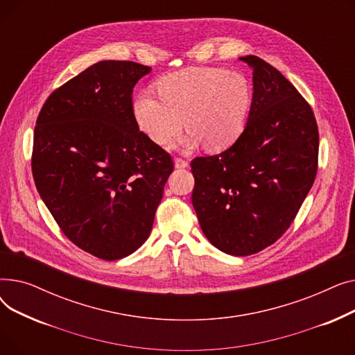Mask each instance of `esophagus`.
Masks as SVG:
<instances>
[{
  "label": "esophagus",
  "mask_w": 355,
  "mask_h": 355,
  "mask_svg": "<svg viewBox=\"0 0 355 355\" xmlns=\"http://www.w3.org/2000/svg\"><path fill=\"white\" fill-rule=\"evenodd\" d=\"M174 162H175L177 168H187L189 166V161L184 159V158H180V157H177Z\"/></svg>",
  "instance_id": "34e87169"
}]
</instances>
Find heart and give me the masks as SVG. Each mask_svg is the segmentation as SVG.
I'll return each instance as SVG.
<instances>
[{"label": "heart", "instance_id": "heart-1", "mask_svg": "<svg viewBox=\"0 0 355 355\" xmlns=\"http://www.w3.org/2000/svg\"><path fill=\"white\" fill-rule=\"evenodd\" d=\"M157 87L159 98L141 93L134 103L138 125L155 144L170 145L185 126L184 146L202 142L209 151H221L243 134L252 107V89L243 74L194 67L168 74Z\"/></svg>", "mask_w": 355, "mask_h": 355}]
</instances>
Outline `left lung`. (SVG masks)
Wrapping results in <instances>:
<instances>
[{"mask_svg": "<svg viewBox=\"0 0 355 355\" xmlns=\"http://www.w3.org/2000/svg\"><path fill=\"white\" fill-rule=\"evenodd\" d=\"M243 134L226 151L191 161L193 207L218 250L254 254L291 227L318 171V125L296 87L257 55Z\"/></svg>", "mask_w": 355, "mask_h": 355, "instance_id": "left-lung-1", "label": "left lung"}]
</instances>
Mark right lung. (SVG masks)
<instances>
[{
  "instance_id": "right-lung-1",
  "label": "right lung",
  "mask_w": 355,
  "mask_h": 355,
  "mask_svg": "<svg viewBox=\"0 0 355 355\" xmlns=\"http://www.w3.org/2000/svg\"><path fill=\"white\" fill-rule=\"evenodd\" d=\"M149 71L135 62H99L55 89L35 121L37 191L71 243L103 260L145 243L174 170L135 118L134 86Z\"/></svg>"
}]
</instances>
